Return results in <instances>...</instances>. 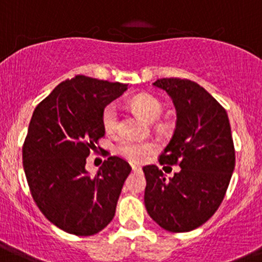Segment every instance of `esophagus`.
Returning a JSON list of instances; mask_svg holds the SVG:
<instances>
[{"mask_svg":"<svg viewBox=\"0 0 262 262\" xmlns=\"http://www.w3.org/2000/svg\"><path fill=\"white\" fill-rule=\"evenodd\" d=\"M132 170H133L134 172H138V171H141L142 168H141V166H138V165H132Z\"/></svg>","mask_w":262,"mask_h":262,"instance_id":"esophagus-1","label":"esophagus"}]
</instances>
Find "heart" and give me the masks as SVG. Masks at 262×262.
Here are the masks:
<instances>
[{
    "instance_id": "b5f03b06",
    "label": "heart",
    "mask_w": 262,
    "mask_h": 262,
    "mask_svg": "<svg viewBox=\"0 0 262 262\" xmlns=\"http://www.w3.org/2000/svg\"><path fill=\"white\" fill-rule=\"evenodd\" d=\"M130 104L138 113L148 120H155L162 113V102L157 97L148 94H141L130 100ZM102 126L107 134H115L119 130V107L115 102L107 105L102 112ZM157 149L156 143L150 141L121 139L116 146V150L121 157L133 163L143 162L149 155Z\"/></svg>"
}]
</instances>
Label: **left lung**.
Returning a JSON list of instances; mask_svg holds the SVG:
<instances>
[{
	"mask_svg": "<svg viewBox=\"0 0 262 262\" xmlns=\"http://www.w3.org/2000/svg\"><path fill=\"white\" fill-rule=\"evenodd\" d=\"M176 107V129L160 165H178L170 180L156 165L143 167L144 204L150 218L168 232H189L219 208L234 170L233 139L226 109L196 82L160 78Z\"/></svg>",
	"mask_w": 262,
	"mask_h": 262,
	"instance_id": "8db88e82",
	"label": "left lung"
}]
</instances>
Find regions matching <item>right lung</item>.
I'll use <instances>...</instances> for the list:
<instances>
[{"instance_id":"right-lung-1","label":"right lung","mask_w":262,"mask_h":262,"mask_svg":"<svg viewBox=\"0 0 262 262\" xmlns=\"http://www.w3.org/2000/svg\"><path fill=\"white\" fill-rule=\"evenodd\" d=\"M126 86L75 76L60 82L31 116L23 146L26 180L40 212L67 233L94 236L114 218L132 167L116 156L107 157L95 176L84 166L105 136V106Z\"/></svg>"}]
</instances>
